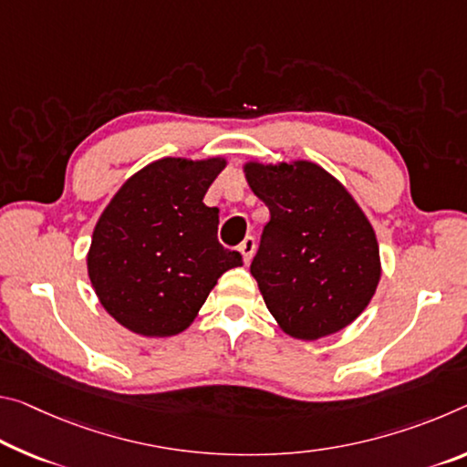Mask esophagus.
Returning a JSON list of instances; mask_svg holds the SVG:
<instances>
[{
    "label": "esophagus",
    "instance_id": "1",
    "mask_svg": "<svg viewBox=\"0 0 467 467\" xmlns=\"http://www.w3.org/2000/svg\"><path fill=\"white\" fill-rule=\"evenodd\" d=\"M239 251H241V255H243V260H245V264H249L251 257H254V254H255V239H254V236H245V239H243V243L239 245Z\"/></svg>",
    "mask_w": 467,
    "mask_h": 467
}]
</instances>
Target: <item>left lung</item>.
Here are the masks:
<instances>
[{"label": "left lung", "mask_w": 467, "mask_h": 467, "mask_svg": "<svg viewBox=\"0 0 467 467\" xmlns=\"http://www.w3.org/2000/svg\"><path fill=\"white\" fill-rule=\"evenodd\" d=\"M245 176L268 205L251 274L286 335L316 340L364 312L380 280L374 228L335 176L314 161L264 166Z\"/></svg>", "instance_id": "obj_1"}]
</instances>
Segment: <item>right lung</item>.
I'll return each instance as SVG.
<instances>
[{
    "instance_id": "right-lung-1",
    "label": "right lung",
    "mask_w": 467,
    "mask_h": 467,
    "mask_svg": "<svg viewBox=\"0 0 467 467\" xmlns=\"http://www.w3.org/2000/svg\"><path fill=\"white\" fill-rule=\"evenodd\" d=\"M226 160L164 158L139 170L103 210L87 268L106 312L143 337L179 335L239 251L218 241V207L203 197Z\"/></svg>"
}]
</instances>
